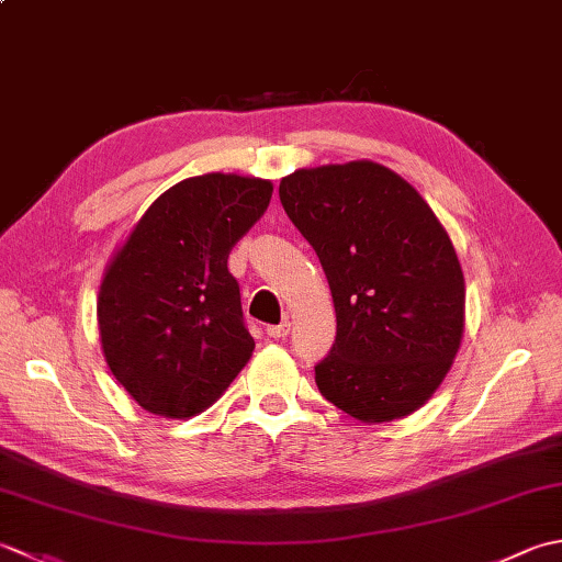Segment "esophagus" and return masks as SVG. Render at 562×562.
<instances>
[{
  "label": "esophagus",
  "instance_id": "1",
  "mask_svg": "<svg viewBox=\"0 0 562 562\" xmlns=\"http://www.w3.org/2000/svg\"><path fill=\"white\" fill-rule=\"evenodd\" d=\"M290 321H282L280 326H268L266 328V333H268V338H272V340H284L290 336Z\"/></svg>",
  "mask_w": 562,
  "mask_h": 562
}]
</instances>
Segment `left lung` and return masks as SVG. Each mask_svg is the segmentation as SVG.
<instances>
[{
	"label": "left lung",
	"instance_id": "obj_1",
	"mask_svg": "<svg viewBox=\"0 0 562 562\" xmlns=\"http://www.w3.org/2000/svg\"><path fill=\"white\" fill-rule=\"evenodd\" d=\"M280 202L336 306L321 396L362 423L415 413L463 338V272L447 229L408 181L367 159L284 176Z\"/></svg>",
	"mask_w": 562,
	"mask_h": 562
}]
</instances>
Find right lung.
Instances as JSON below:
<instances>
[{"label":"right lung","mask_w":562,"mask_h":562,"mask_svg":"<svg viewBox=\"0 0 562 562\" xmlns=\"http://www.w3.org/2000/svg\"><path fill=\"white\" fill-rule=\"evenodd\" d=\"M272 198L254 176L205 173L171 186L115 250L99 290V333L113 376L142 408L193 417L250 360L234 244Z\"/></svg>","instance_id":"right-lung-1"}]
</instances>
